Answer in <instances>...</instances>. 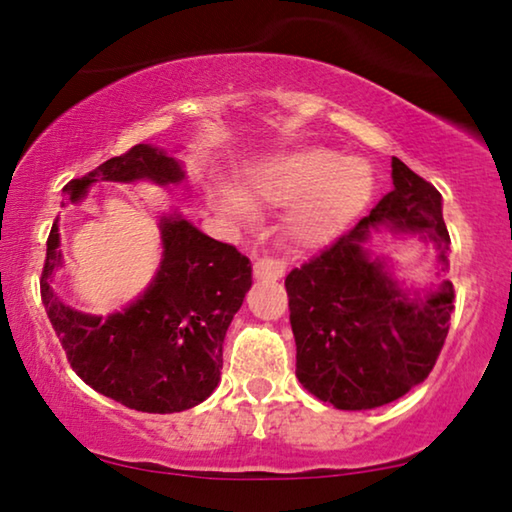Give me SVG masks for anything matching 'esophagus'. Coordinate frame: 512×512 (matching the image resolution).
<instances>
[{
	"instance_id": "1",
	"label": "esophagus",
	"mask_w": 512,
	"mask_h": 512,
	"mask_svg": "<svg viewBox=\"0 0 512 512\" xmlns=\"http://www.w3.org/2000/svg\"><path fill=\"white\" fill-rule=\"evenodd\" d=\"M282 276H285V262H280V259L264 257L255 264V278L257 280L273 282V280H280Z\"/></svg>"
}]
</instances>
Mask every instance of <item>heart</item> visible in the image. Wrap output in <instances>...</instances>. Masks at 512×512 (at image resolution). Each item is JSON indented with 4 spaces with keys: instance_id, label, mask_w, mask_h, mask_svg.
Returning <instances> with one entry per match:
<instances>
[{
    "instance_id": "1",
    "label": "heart",
    "mask_w": 512,
    "mask_h": 512,
    "mask_svg": "<svg viewBox=\"0 0 512 512\" xmlns=\"http://www.w3.org/2000/svg\"><path fill=\"white\" fill-rule=\"evenodd\" d=\"M372 172L361 158H340L326 147H299L248 165L239 188L216 183L211 202L227 218L248 223L255 204H289L285 225L292 239L317 246L342 230L365 207Z\"/></svg>"
}]
</instances>
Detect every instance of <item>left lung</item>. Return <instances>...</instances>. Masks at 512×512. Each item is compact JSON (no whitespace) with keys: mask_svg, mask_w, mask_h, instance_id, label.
Wrapping results in <instances>:
<instances>
[{"mask_svg":"<svg viewBox=\"0 0 512 512\" xmlns=\"http://www.w3.org/2000/svg\"><path fill=\"white\" fill-rule=\"evenodd\" d=\"M393 190L352 232L285 278L296 340V377L335 409H375L402 398L430 375L448 335L453 282L423 289L393 278L372 255V234H418L448 269V236L439 190L391 160Z\"/></svg>","mask_w":512,"mask_h":512,"instance_id":"left-lung-1","label":"left lung"}]
</instances>
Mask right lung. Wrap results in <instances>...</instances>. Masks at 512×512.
Wrapping results in <instances>:
<instances>
[{
  "mask_svg": "<svg viewBox=\"0 0 512 512\" xmlns=\"http://www.w3.org/2000/svg\"><path fill=\"white\" fill-rule=\"evenodd\" d=\"M183 179V165L170 151L135 144L124 156L66 183L64 195L80 204L98 181L172 186ZM158 230L163 259L156 276L126 308L103 317L71 308L52 287L64 264L57 218L48 236L41 296L68 363L85 384L128 409L174 414L197 407L216 391L225 333L253 285V266L179 211L163 213Z\"/></svg>",
  "mask_w": 512,
  "mask_h": 512,
  "instance_id": "1",
  "label": "right lung"
}]
</instances>
